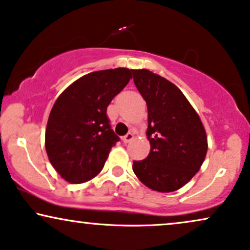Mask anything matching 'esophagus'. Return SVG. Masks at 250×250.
I'll list each match as a JSON object with an SVG mask.
<instances>
[{
  "mask_svg": "<svg viewBox=\"0 0 250 250\" xmlns=\"http://www.w3.org/2000/svg\"><path fill=\"white\" fill-rule=\"evenodd\" d=\"M132 140H134V134H132V132H128L127 135L123 136V137H122L123 143H129V142L132 141Z\"/></svg>",
  "mask_w": 250,
  "mask_h": 250,
  "instance_id": "1",
  "label": "esophagus"
}]
</instances>
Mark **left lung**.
Listing matches in <instances>:
<instances>
[{
    "instance_id": "obj_1",
    "label": "left lung",
    "mask_w": 250,
    "mask_h": 250,
    "mask_svg": "<svg viewBox=\"0 0 250 250\" xmlns=\"http://www.w3.org/2000/svg\"><path fill=\"white\" fill-rule=\"evenodd\" d=\"M134 83L147 106L150 153L134 162L132 170L147 188L172 192L187 185L208 152V136L200 115L181 90L147 69H132Z\"/></svg>"
}]
</instances>
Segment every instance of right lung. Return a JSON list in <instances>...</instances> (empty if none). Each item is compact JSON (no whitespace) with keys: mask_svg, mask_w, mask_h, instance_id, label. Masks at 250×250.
I'll return each mask as SVG.
<instances>
[{"mask_svg":"<svg viewBox=\"0 0 250 250\" xmlns=\"http://www.w3.org/2000/svg\"><path fill=\"white\" fill-rule=\"evenodd\" d=\"M132 78L128 68L93 71L69 85L49 113L45 147L50 164L69 183L90 181L102 172L119 137L107 107Z\"/></svg>","mask_w":250,"mask_h":250,"instance_id":"1","label":"right lung"}]
</instances>
